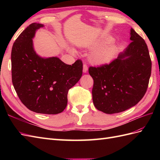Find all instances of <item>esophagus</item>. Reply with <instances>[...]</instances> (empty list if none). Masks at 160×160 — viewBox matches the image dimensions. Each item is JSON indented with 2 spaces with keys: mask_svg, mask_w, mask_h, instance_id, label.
Here are the masks:
<instances>
[{
  "mask_svg": "<svg viewBox=\"0 0 160 160\" xmlns=\"http://www.w3.org/2000/svg\"><path fill=\"white\" fill-rule=\"evenodd\" d=\"M88 71V67L86 64H83V72L84 73H87Z\"/></svg>",
  "mask_w": 160,
  "mask_h": 160,
  "instance_id": "1",
  "label": "esophagus"
}]
</instances>
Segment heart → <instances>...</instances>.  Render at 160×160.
<instances>
[{
	"instance_id": "heart-1",
	"label": "heart",
	"mask_w": 160,
	"mask_h": 160,
	"mask_svg": "<svg viewBox=\"0 0 160 160\" xmlns=\"http://www.w3.org/2000/svg\"><path fill=\"white\" fill-rule=\"evenodd\" d=\"M111 40L112 38L111 37H108V38H106L103 40H101V41L90 47L91 49L98 48L93 51L90 56V60L93 64H104L110 62L111 60H113L118 52V46L115 43H110L108 45L98 48L104 44L111 42ZM69 50L70 52L75 53V50L73 49L69 48Z\"/></svg>"
}]
</instances>
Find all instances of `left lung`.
Here are the masks:
<instances>
[{
	"instance_id": "1",
	"label": "left lung",
	"mask_w": 160,
	"mask_h": 160,
	"mask_svg": "<svg viewBox=\"0 0 160 160\" xmlns=\"http://www.w3.org/2000/svg\"><path fill=\"white\" fill-rule=\"evenodd\" d=\"M131 42L117 59L100 67H90L93 79L94 106L107 114L120 113L136 105L147 90L151 60L144 40L131 29Z\"/></svg>"
}]
</instances>
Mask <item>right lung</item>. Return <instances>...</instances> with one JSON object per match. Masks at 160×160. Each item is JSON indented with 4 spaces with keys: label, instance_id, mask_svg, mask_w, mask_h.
<instances>
[{
    "label": "right lung",
    "instance_id": "add662e5",
    "mask_svg": "<svg viewBox=\"0 0 160 160\" xmlns=\"http://www.w3.org/2000/svg\"><path fill=\"white\" fill-rule=\"evenodd\" d=\"M45 25L33 22L20 33L13 43L12 77L13 87L22 104L33 112L58 114L67 104V93L82 75V62L72 65L58 57L44 58L36 53L33 38Z\"/></svg>",
    "mask_w": 160,
    "mask_h": 160
}]
</instances>
